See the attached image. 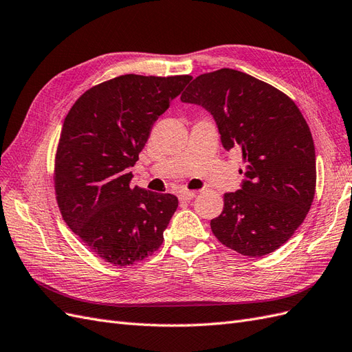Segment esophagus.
<instances>
[{
	"label": "esophagus",
	"instance_id": "esophagus-1",
	"mask_svg": "<svg viewBox=\"0 0 352 352\" xmlns=\"http://www.w3.org/2000/svg\"><path fill=\"white\" fill-rule=\"evenodd\" d=\"M195 195H197L195 190H182V192L179 194V199L180 201H190L195 198Z\"/></svg>",
	"mask_w": 352,
	"mask_h": 352
}]
</instances>
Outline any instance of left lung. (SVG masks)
Returning <instances> with one entry per match:
<instances>
[{
    "mask_svg": "<svg viewBox=\"0 0 352 352\" xmlns=\"http://www.w3.org/2000/svg\"><path fill=\"white\" fill-rule=\"evenodd\" d=\"M184 102L214 117L225 150L239 148L245 179L225 194L214 236L247 257L278 250L301 226L316 192V151L296 104L272 85L233 69L199 74Z\"/></svg>",
    "mask_w": 352,
    "mask_h": 352,
    "instance_id": "1",
    "label": "left lung"
}]
</instances>
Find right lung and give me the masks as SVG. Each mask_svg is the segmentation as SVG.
I'll list each match as a JSON object with an SVG mask.
<instances>
[{
	"instance_id": "1",
	"label": "right lung",
	"mask_w": 352,
	"mask_h": 352,
	"mask_svg": "<svg viewBox=\"0 0 352 352\" xmlns=\"http://www.w3.org/2000/svg\"><path fill=\"white\" fill-rule=\"evenodd\" d=\"M192 79L123 74L82 94L67 113L56 154L63 220L100 258L131 265L153 255L179 201L131 188L154 122Z\"/></svg>"
}]
</instances>
